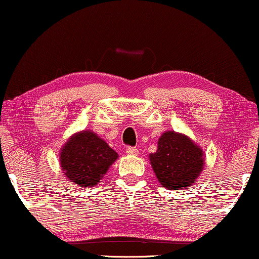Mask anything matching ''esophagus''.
Returning <instances> with one entry per match:
<instances>
[{
    "label": "esophagus",
    "mask_w": 259,
    "mask_h": 259,
    "mask_svg": "<svg viewBox=\"0 0 259 259\" xmlns=\"http://www.w3.org/2000/svg\"><path fill=\"white\" fill-rule=\"evenodd\" d=\"M126 153L130 154V155H137L138 153H139V150H138L137 147H126Z\"/></svg>",
    "instance_id": "1"
}]
</instances>
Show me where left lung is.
<instances>
[{"instance_id": "obj_1", "label": "left lung", "mask_w": 259, "mask_h": 259, "mask_svg": "<svg viewBox=\"0 0 259 259\" xmlns=\"http://www.w3.org/2000/svg\"><path fill=\"white\" fill-rule=\"evenodd\" d=\"M152 168L166 189H185L204 168V152L189 137L167 131L158 140V150L150 154Z\"/></svg>"}]
</instances>
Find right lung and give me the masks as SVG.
<instances>
[{
  "mask_svg": "<svg viewBox=\"0 0 259 259\" xmlns=\"http://www.w3.org/2000/svg\"><path fill=\"white\" fill-rule=\"evenodd\" d=\"M118 153L91 131H81L67 140L60 152V164L69 182L92 187L100 182Z\"/></svg>",
  "mask_w": 259,
  "mask_h": 259,
  "instance_id": "add662e5",
  "label": "right lung"
}]
</instances>
